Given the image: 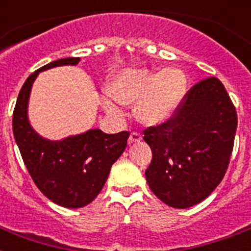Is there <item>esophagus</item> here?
Returning a JSON list of instances; mask_svg holds the SVG:
<instances>
[{
    "mask_svg": "<svg viewBox=\"0 0 251 251\" xmlns=\"http://www.w3.org/2000/svg\"><path fill=\"white\" fill-rule=\"evenodd\" d=\"M142 141V135L137 131H133V133L130 134L129 137V143H137V142H141Z\"/></svg>",
    "mask_w": 251,
    "mask_h": 251,
    "instance_id": "1",
    "label": "esophagus"
}]
</instances>
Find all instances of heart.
<instances>
[{
    "mask_svg": "<svg viewBox=\"0 0 251 251\" xmlns=\"http://www.w3.org/2000/svg\"><path fill=\"white\" fill-rule=\"evenodd\" d=\"M187 78L182 70L169 68L159 72L125 69L112 78L109 92L101 96V105L113 117L121 114L118 102L135 104V116L142 124L157 126L176 113L186 94Z\"/></svg>",
    "mask_w": 251,
    "mask_h": 251,
    "instance_id": "heart-1",
    "label": "heart"
}]
</instances>
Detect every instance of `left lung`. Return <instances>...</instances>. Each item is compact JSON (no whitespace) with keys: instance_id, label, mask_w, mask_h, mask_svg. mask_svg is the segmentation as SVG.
<instances>
[{"instance_id":"left-lung-1","label":"left lung","mask_w":251,"mask_h":251,"mask_svg":"<svg viewBox=\"0 0 251 251\" xmlns=\"http://www.w3.org/2000/svg\"><path fill=\"white\" fill-rule=\"evenodd\" d=\"M236 129V108L222 82L211 76L194 84L167 122L143 131L153 194L175 208L204 201L228 169Z\"/></svg>"}]
</instances>
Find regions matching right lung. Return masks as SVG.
<instances>
[{
  "instance_id": "right-lung-1",
  "label": "right lung",
  "mask_w": 251,
  "mask_h": 251,
  "mask_svg": "<svg viewBox=\"0 0 251 251\" xmlns=\"http://www.w3.org/2000/svg\"><path fill=\"white\" fill-rule=\"evenodd\" d=\"M79 61V57L61 58L32 73L21 88L13 113L14 138L33 182L47 198L68 208L84 207L98 197L130 135L129 131L105 134L91 129L62 141H49L29 125V92L39 73Z\"/></svg>"
}]
</instances>
